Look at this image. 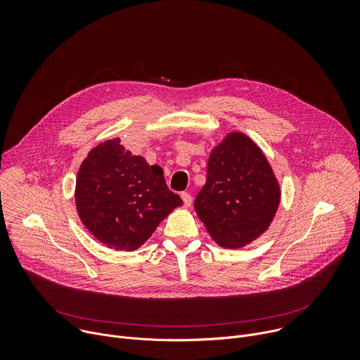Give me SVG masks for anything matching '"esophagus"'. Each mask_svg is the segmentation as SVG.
I'll return each mask as SVG.
<instances>
[{
  "label": "esophagus",
  "instance_id": "obj_1",
  "mask_svg": "<svg viewBox=\"0 0 360 360\" xmlns=\"http://www.w3.org/2000/svg\"><path fill=\"white\" fill-rule=\"evenodd\" d=\"M181 198H182V200H184V207H191L192 205V196L188 193V192H182L181 193Z\"/></svg>",
  "mask_w": 360,
  "mask_h": 360
}]
</instances>
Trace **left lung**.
I'll list each match as a JSON object with an SVG mask.
<instances>
[{
	"instance_id": "8db88e82",
	"label": "left lung",
	"mask_w": 360,
	"mask_h": 360,
	"mask_svg": "<svg viewBox=\"0 0 360 360\" xmlns=\"http://www.w3.org/2000/svg\"><path fill=\"white\" fill-rule=\"evenodd\" d=\"M281 191L262 150L243 134H229L208 161L195 211L212 239L240 248L262 235L279 207Z\"/></svg>"
}]
</instances>
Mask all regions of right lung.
Segmentation results:
<instances>
[{
  "label": "right lung",
  "mask_w": 360,
  "mask_h": 360,
  "mask_svg": "<svg viewBox=\"0 0 360 360\" xmlns=\"http://www.w3.org/2000/svg\"><path fill=\"white\" fill-rule=\"evenodd\" d=\"M75 202L82 224L99 242L129 252L182 205L162 168L132 155L118 138L88 153L77 175Z\"/></svg>",
  "instance_id": "right-lung-1"
}]
</instances>
